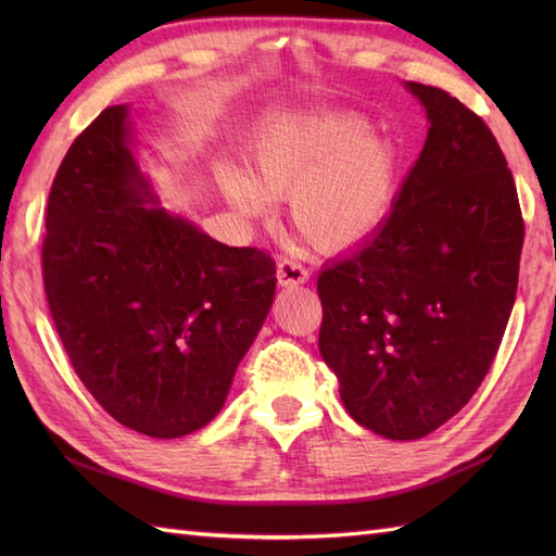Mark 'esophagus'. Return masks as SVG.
Instances as JSON below:
<instances>
[{
  "label": "esophagus",
  "instance_id": "esophagus-1",
  "mask_svg": "<svg viewBox=\"0 0 556 556\" xmlns=\"http://www.w3.org/2000/svg\"><path fill=\"white\" fill-rule=\"evenodd\" d=\"M277 279L281 287H296V285H305V281L311 279V275L301 263H296V260H279Z\"/></svg>",
  "mask_w": 556,
  "mask_h": 556
}]
</instances>
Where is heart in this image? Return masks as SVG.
<instances>
[{"instance_id":"heart-1","label":"heart","mask_w":556,"mask_h":556,"mask_svg":"<svg viewBox=\"0 0 556 556\" xmlns=\"http://www.w3.org/2000/svg\"><path fill=\"white\" fill-rule=\"evenodd\" d=\"M346 112L293 116L253 152L251 172L224 167L222 193L248 219L289 198V222L313 245L341 251L365 239L394 195V152Z\"/></svg>"}]
</instances>
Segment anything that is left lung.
<instances>
[{"label":"left lung","instance_id":"obj_1","mask_svg":"<svg viewBox=\"0 0 556 556\" xmlns=\"http://www.w3.org/2000/svg\"><path fill=\"white\" fill-rule=\"evenodd\" d=\"M428 138L384 222L317 277L320 353L349 416L420 440L464 408L516 301L523 217L488 124L446 90L406 83Z\"/></svg>","mask_w":556,"mask_h":556}]
</instances>
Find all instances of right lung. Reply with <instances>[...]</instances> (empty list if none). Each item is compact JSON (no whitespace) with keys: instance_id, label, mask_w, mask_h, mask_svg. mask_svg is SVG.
<instances>
[{"instance_id":"right-lung-1","label":"right lung","mask_w":556,"mask_h":556,"mask_svg":"<svg viewBox=\"0 0 556 556\" xmlns=\"http://www.w3.org/2000/svg\"><path fill=\"white\" fill-rule=\"evenodd\" d=\"M131 143L128 108L114 104L68 148L47 200L42 281L98 404L174 440L222 410L275 301L277 267L160 207Z\"/></svg>"}]
</instances>
